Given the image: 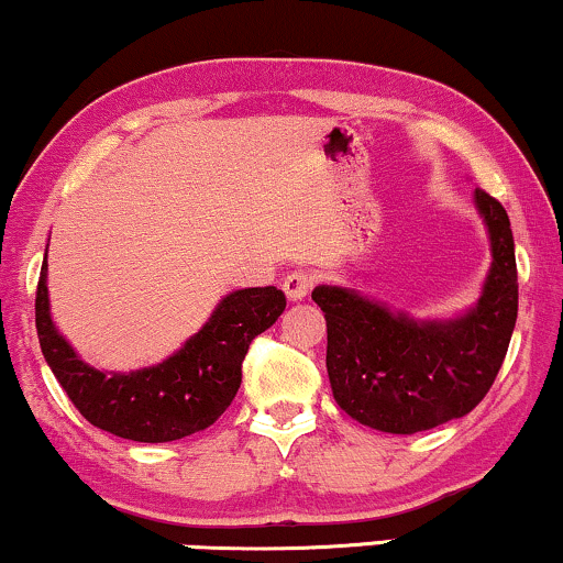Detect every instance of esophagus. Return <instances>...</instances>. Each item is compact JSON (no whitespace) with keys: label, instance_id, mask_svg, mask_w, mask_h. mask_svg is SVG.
<instances>
[{"label":"esophagus","instance_id":"obj_1","mask_svg":"<svg viewBox=\"0 0 563 563\" xmlns=\"http://www.w3.org/2000/svg\"><path fill=\"white\" fill-rule=\"evenodd\" d=\"M310 287H313V276H310L308 271H289L282 282L284 295H287L292 302L305 300V297L310 295Z\"/></svg>","mask_w":563,"mask_h":563}]
</instances>
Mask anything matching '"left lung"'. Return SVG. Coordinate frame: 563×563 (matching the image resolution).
I'll list each match as a JSON object with an SVG mask.
<instances>
[{
	"mask_svg": "<svg viewBox=\"0 0 563 563\" xmlns=\"http://www.w3.org/2000/svg\"><path fill=\"white\" fill-rule=\"evenodd\" d=\"M490 234V263L481 302L446 323H418L352 289L316 287L323 310L325 367L336 405L384 433H420L481 405L501 371L517 323L515 238L504 206L475 190Z\"/></svg>",
	"mask_w": 563,
	"mask_h": 563,
	"instance_id": "8db88e82",
	"label": "left lung"
}]
</instances>
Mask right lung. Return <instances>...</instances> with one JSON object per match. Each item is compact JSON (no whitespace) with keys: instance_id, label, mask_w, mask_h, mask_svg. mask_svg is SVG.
<instances>
[{"instance_id":"obj_1","label":"right lung","mask_w":563,"mask_h":563,"mask_svg":"<svg viewBox=\"0 0 563 563\" xmlns=\"http://www.w3.org/2000/svg\"><path fill=\"white\" fill-rule=\"evenodd\" d=\"M287 308L276 287L227 295L177 355L133 373H101L82 363L48 316L46 261L36 289V331L48 367L90 426L141 443L177 441L213 426L242 384L250 342Z\"/></svg>"}]
</instances>
